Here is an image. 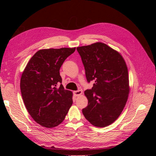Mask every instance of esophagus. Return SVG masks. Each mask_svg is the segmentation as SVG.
I'll return each mask as SVG.
<instances>
[{"mask_svg":"<svg viewBox=\"0 0 156 156\" xmlns=\"http://www.w3.org/2000/svg\"><path fill=\"white\" fill-rule=\"evenodd\" d=\"M82 94H83L82 90H76V91H74L73 92V94H74L75 96H81Z\"/></svg>","mask_w":156,"mask_h":156,"instance_id":"1","label":"esophagus"}]
</instances>
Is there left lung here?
Instances as JSON below:
<instances>
[{
  "label": "left lung",
  "instance_id": "obj_1",
  "mask_svg": "<svg viewBox=\"0 0 156 156\" xmlns=\"http://www.w3.org/2000/svg\"><path fill=\"white\" fill-rule=\"evenodd\" d=\"M85 69L88 82L95 81L84 91L88 106L83 109L93 126L106 127L123 111L129 93L128 70L120 53L101 42L77 48Z\"/></svg>",
  "mask_w": 156,
  "mask_h": 156
}]
</instances>
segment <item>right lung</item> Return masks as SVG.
<instances>
[{
  "instance_id": "1",
  "label": "right lung",
  "mask_w": 156,
  "mask_h": 156,
  "mask_svg": "<svg viewBox=\"0 0 156 156\" xmlns=\"http://www.w3.org/2000/svg\"><path fill=\"white\" fill-rule=\"evenodd\" d=\"M75 48L40 49L23 72L20 81L23 101L36 122L47 128L58 126L73 103V93L65 90L60 68Z\"/></svg>"
}]
</instances>
